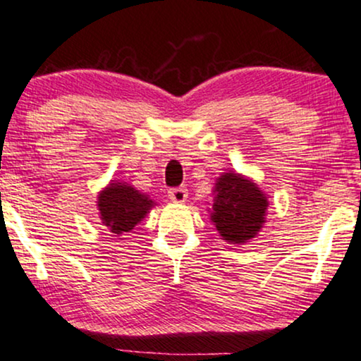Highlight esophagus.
Listing matches in <instances>:
<instances>
[{"mask_svg":"<svg viewBox=\"0 0 361 361\" xmlns=\"http://www.w3.org/2000/svg\"><path fill=\"white\" fill-rule=\"evenodd\" d=\"M169 197L172 199L173 202H185L188 199V189L182 185V188H173L169 190Z\"/></svg>","mask_w":361,"mask_h":361,"instance_id":"1","label":"esophagus"}]
</instances>
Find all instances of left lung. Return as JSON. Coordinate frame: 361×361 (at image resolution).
I'll return each mask as SVG.
<instances>
[{
	"instance_id": "obj_1",
	"label": "left lung",
	"mask_w": 361,
	"mask_h": 361,
	"mask_svg": "<svg viewBox=\"0 0 361 361\" xmlns=\"http://www.w3.org/2000/svg\"><path fill=\"white\" fill-rule=\"evenodd\" d=\"M211 219L216 230L231 245H243L255 238L265 223L267 196L258 185L240 173H223L216 180Z\"/></svg>"
}]
</instances>
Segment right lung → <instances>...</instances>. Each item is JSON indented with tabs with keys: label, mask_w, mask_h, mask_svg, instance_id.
Here are the masks:
<instances>
[{
	"label": "right lung",
	"mask_w": 361,
	"mask_h": 361,
	"mask_svg": "<svg viewBox=\"0 0 361 361\" xmlns=\"http://www.w3.org/2000/svg\"><path fill=\"white\" fill-rule=\"evenodd\" d=\"M154 206V201L147 194L138 192L123 182H111L97 196V209L101 221L114 235L128 233L145 218Z\"/></svg>",
	"instance_id": "1"
}]
</instances>
